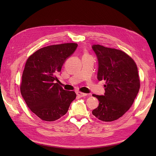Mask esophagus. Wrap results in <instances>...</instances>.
<instances>
[{
	"mask_svg": "<svg viewBox=\"0 0 156 156\" xmlns=\"http://www.w3.org/2000/svg\"><path fill=\"white\" fill-rule=\"evenodd\" d=\"M77 95L80 97V98H82V97H84V96H87V94L85 93H83L81 92H77Z\"/></svg>",
	"mask_w": 156,
	"mask_h": 156,
	"instance_id": "esophagus-1",
	"label": "esophagus"
}]
</instances>
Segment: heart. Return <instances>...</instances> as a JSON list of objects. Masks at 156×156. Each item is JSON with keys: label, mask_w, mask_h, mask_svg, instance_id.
Returning a JSON list of instances; mask_svg holds the SVG:
<instances>
[{"label": "heart", "mask_w": 156, "mask_h": 156, "mask_svg": "<svg viewBox=\"0 0 156 156\" xmlns=\"http://www.w3.org/2000/svg\"><path fill=\"white\" fill-rule=\"evenodd\" d=\"M87 55H88V54L87 53H86V52H85V53H84V55H83V56H87Z\"/></svg>", "instance_id": "1"}]
</instances>
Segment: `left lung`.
<instances>
[{"instance_id": "obj_1", "label": "left lung", "mask_w": 156, "mask_h": 156, "mask_svg": "<svg viewBox=\"0 0 156 156\" xmlns=\"http://www.w3.org/2000/svg\"><path fill=\"white\" fill-rule=\"evenodd\" d=\"M98 60V79L106 81L104 96L93 94L100 101L92 115L103 122L119 119L129 109L140 88V78L135 61L125 52L94 45Z\"/></svg>"}]
</instances>
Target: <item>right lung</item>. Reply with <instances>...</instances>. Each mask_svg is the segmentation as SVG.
Masks as SVG:
<instances>
[{"mask_svg":"<svg viewBox=\"0 0 156 156\" xmlns=\"http://www.w3.org/2000/svg\"><path fill=\"white\" fill-rule=\"evenodd\" d=\"M77 44L66 43L44 47L28 59L23 70L20 91L30 111L42 120L51 122L66 114L76 98L56 83V75Z\"/></svg>","mask_w":156,"mask_h":156,"instance_id":"1","label":"right lung"}]
</instances>
